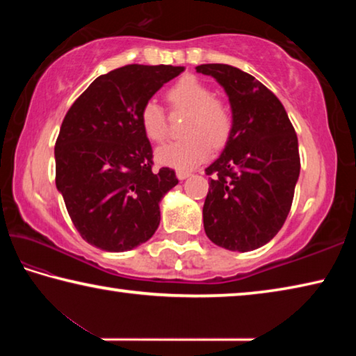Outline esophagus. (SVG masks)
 I'll list each match as a JSON object with an SVG mask.
<instances>
[{"mask_svg":"<svg viewBox=\"0 0 356 356\" xmlns=\"http://www.w3.org/2000/svg\"><path fill=\"white\" fill-rule=\"evenodd\" d=\"M176 174H177V177H179L180 180H184V179H186V177H188L191 172H190V171H180V170H179V171L176 172Z\"/></svg>","mask_w":356,"mask_h":356,"instance_id":"obj_1","label":"esophagus"}]
</instances>
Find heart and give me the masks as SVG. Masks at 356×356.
<instances>
[{"label": "heart", "mask_w": 356, "mask_h": 356, "mask_svg": "<svg viewBox=\"0 0 356 356\" xmlns=\"http://www.w3.org/2000/svg\"><path fill=\"white\" fill-rule=\"evenodd\" d=\"M165 99L172 113H186L184 138L166 143L156 150L161 165L188 171L209 159L213 147H222L234 129V111L229 102L213 94L197 76L184 75L166 89ZM140 125L149 141L161 143L168 134L166 113L156 102L147 100L140 110Z\"/></svg>", "instance_id": "1"}]
</instances>
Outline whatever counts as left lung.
Returning <instances> with one entry per match:
<instances>
[{"instance_id":"1","label":"left lung","mask_w":356,"mask_h":356,"mask_svg":"<svg viewBox=\"0 0 356 356\" xmlns=\"http://www.w3.org/2000/svg\"><path fill=\"white\" fill-rule=\"evenodd\" d=\"M229 95L234 129L210 165L202 218L207 237L231 251L268 243L291 212L300 174L298 140L280 99L237 67L201 64Z\"/></svg>"}]
</instances>
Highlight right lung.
<instances>
[{"mask_svg": "<svg viewBox=\"0 0 356 356\" xmlns=\"http://www.w3.org/2000/svg\"><path fill=\"white\" fill-rule=\"evenodd\" d=\"M184 67L130 64L100 75L78 97L55 144L56 188L80 236L104 251L134 250L154 236L161 201L179 184L154 170L140 110Z\"/></svg>", "mask_w": 356, "mask_h": 356, "instance_id": "1", "label": "right lung"}]
</instances>
